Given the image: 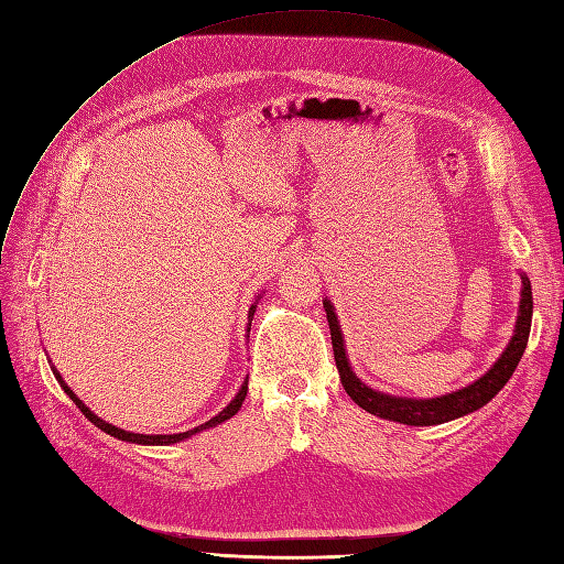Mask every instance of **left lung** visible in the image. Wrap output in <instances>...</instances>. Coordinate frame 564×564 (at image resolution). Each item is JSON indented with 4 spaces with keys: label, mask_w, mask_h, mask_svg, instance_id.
I'll return each mask as SVG.
<instances>
[{
    "label": "left lung",
    "mask_w": 564,
    "mask_h": 564,
    "mask_svg": "<svg viewBox=\"0 0 564 564\" xmlns=\"http://www.w3.org/2000/svg\"><path fill=\"white\" fill-rule=\"evenodd\" d=\"M325 311H327V323L332 332V348H334V360H337L341 384L346 393L368 413L393 420L401 424H410V427H430V424H441L455 417H463L467 413H475L481 405L489 403L494 395L508 384L514 368L520 365V358L524 356V348L529 341V329H531V311H534V299H531V284L527 278H522V301H520V315H517L514 325V337L508 344V348L496 360L494 368L479 377L475 384L465 389L453 391L448 395H441V399H427V401H415V399H395V395L379 393L370 387H365L360 379L348 368V358L344 351V339L341 329L337 323V315H334L332 303L325 299Z\"/></svg>",
    "instance_id": "obj_1"
}]
</instances>
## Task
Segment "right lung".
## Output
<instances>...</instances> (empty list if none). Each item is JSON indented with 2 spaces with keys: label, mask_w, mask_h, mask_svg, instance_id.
Wrapping results in <instances>:
<instances>
[{
  "label": "right lung",
  "mask_w": 564,
  "mask_h": 564,
  "mask_svg": "<svg viewBox=\"0 0 564 564\" xmlns=\"http://www.w3.org/2000/svg\"><path fill=\"white\" fill-rule=\"evenodd\" d=\"M253 311H256V306H251V308H249V329H251V317H253ZM56 379L61 382V387H64V391L70 395V401L80 408V413H83L89 422L97 424V427H99L101 432L111 434V436H116V438L132 441V444H147V446H169V444H177V441H182V438H189V436H192V434H196V432L208 430V427H216V424H220V422H225V420H230V417L237 413V410L241 408V403H245V399H247V389H249V387H247V382H245V387L239 389V393L235 395V401H230V405L223 408L216 417H210L208 422L199 424V427H194V430H189V432H182V434H132V432L118 430V427H113V424L99 420V417L93 413V410H89V408L78 399V395H75V393L64 384V379H61L58 375H56Z\"/></svg>",
  "instance_id": "right-lung-1"
}]
</instances>
